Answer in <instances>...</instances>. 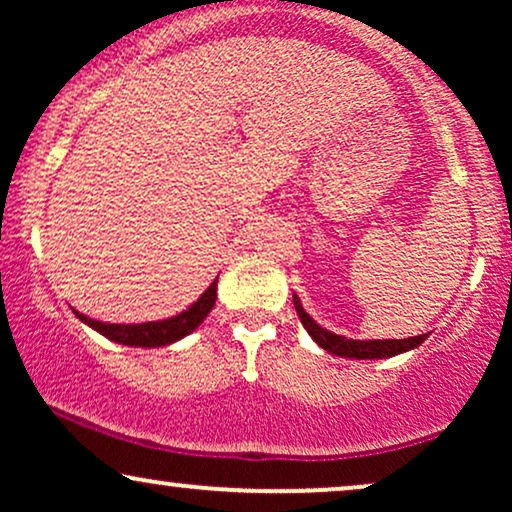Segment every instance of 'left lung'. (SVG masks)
Wrapping results in <instances>:
<instances>
[{
  "label": "left lung",
  "instance_id": "8db88e82",
  "mask_svg": "<svg viewBox=\"0 0 512 512\" xmlns=\"http://www.w3.org/2000/svg\"><path fill=\"white\" fill-rule=\"evenodd\" d=\"M293 308H296L298 317H301L305 330H308L310 337L315 339V344L342 358H358V361H363V358H373V361L375 358H392L397 354H404V351L416 349V346L424 344L426 339V334L409 339H366V342H361V339H346L342 334H334L317 325L313 317L305 313L301 298H298L296 293H293Z\"/></svg>",
  "mask_w": 512,
  "mask_h": 512
}]
</instances>
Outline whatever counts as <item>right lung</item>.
<instances>
[{"label": "right lung", "instance_id": "obj_1", "mask_svg": "<svg viewBox=\"0 0 512 512\" xmlns=\"http://www.w3.org/2000/svg\"><path fill=\"white\" fill-rule=\"evenodd\" d=\"M216 281H211V286L202 296L197 298L195 303L190 305L187 310H182L180 315L168 317V320H158V322H142V325H110V322H101L93 320V317H86L79 310H74V315L79 317L84 325L96 330L103 337H108L110 342H117L122 346H142V349H156V346H168L180 342L182 337L192 334L199 325L204 322V317L211 313L216 303Z\"/></svg>", "mask_w": 512, "mask_h": 512}]
</instances>
